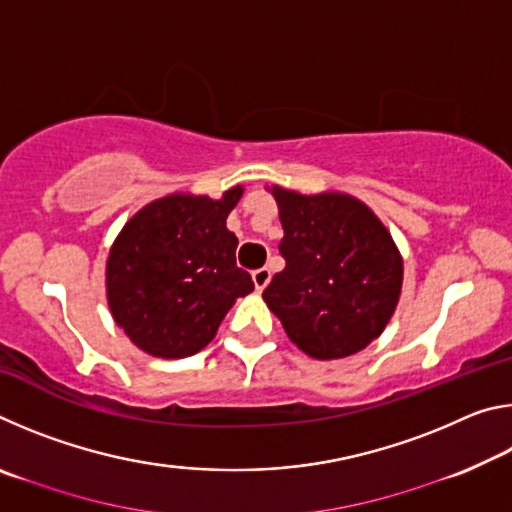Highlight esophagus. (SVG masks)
<instances>
[{
    "label": "esophagus",
    "mask_w": 512,
    "mask_h": 512,
    "mask_svg": "<svg viewBox=\"0 0 512 512\" xmlns=\"http://www.w3.org/2000/svg\"><path fill=\"white\" fill-rule=\"evenodd\" d=\"M268 280H271V271H268L266 266H262V268H257V271H253V282H255V289H257V291H264Z\"/></svg>",
    "instance_id": "1"
}]
</instances>
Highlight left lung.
Wrapping results in <instances>:
<instances>
[{
    "instance_id": "8db88e82",
    "label": "left lung",
    "mask_w": 512,
    "mask_h": 512,
    "mask_svg": "<svg viewBox=\"0 0 512 512\" xmlns=\"http://www.w3.org/2000/svg\"><path fill=\"white\" fill-rule=\"evenodd\" d=\"M284 268L264 289L289 339L314 359H341L384 332L402 289L388 230L348 194L302 196L273 187Z\"/></svg>"
}]
</instances>
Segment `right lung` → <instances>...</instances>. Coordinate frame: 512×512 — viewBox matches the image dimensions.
<instances>
[{
	"mask_svg": "<svg viewBox=\"0 0 512 512\" xmlns=\"http://www.w3.org/2000/svg\"><path fill=\"white\" fill-rule=\"evenodd\" d=\"M241 187L221 201L173 194L137 212L108 257V305L137 348L185 359L214 339L232 302L255 289L237 266L225 219Z\"/></svg>",
	"mask_w": 512,
	"mask_h": 512,
	"instance_id": "1",
	"label": "right lung"
}]
</instances>
